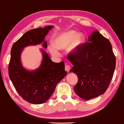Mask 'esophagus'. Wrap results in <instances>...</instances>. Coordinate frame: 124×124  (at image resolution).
<instances>
[{"label": "esophagus", "instance_id": "obj_1", "mask_svg": "<svg viewBox=\"0 0 124 124\" xmlns=\"http://www.w3.org/2000/svg\"><path fill=\"white\" fill-rule=\"evenodd\" d=\"M65 70H66V71L69 72L70 70V66L69 65H66L65 67Z\"/></svg>", "mask_w": 124, "mask_h": 124}]
</instances>
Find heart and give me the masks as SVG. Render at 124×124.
Returning a JSON list of instances; mask_svg holds the SVG:
<instances>
[{"instance_id": "1", "label": "heart", "mask_w": 124, "mask_h": 124, "mask_svg": "<svg viewBox=\"0 0 124 124\" xmlns=\"http://www.w3.org/2000/svg\"><path fill=\"white\" fill-rule=\"evenodd\" d=\"M85 41V35L83 32H77L70 30L58 34L54 40V43L48 46V50L53 56L59 55V49H66L74 53L80 47Z\"/></svg>"}]
</instances>
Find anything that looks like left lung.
I'll list each match as a JSON object with an SVG mask.
<instances>
[{
	"label": "left lung",
	"mask_w": 124,
	"mask_h": 124,
	"mask_svg": "<svg viewBox=\"0 0 124 124\" xmlns=\"http://www.w3.org/2000/svg\"><path fill=\"white\" fill-rule=\"evenodd\" d=\"M88 41L68 57L74 65L70 72L77 74L78 78L74 91L86 100L105 92L116 65L115 56L108 39L95 30L89 37Z\"/></svg>",
	"instance_id": "1"
}]
</instances>
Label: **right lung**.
I'll return each mask as SVG.
<instances>
[{
  "label": "right lung",
  "mask_w": 124,
  "mask_h": 124,
  "mask_svg": "<svg viewBox=\"0 0 124 124\" xmlns=\"http://www.w3.org/2000/svg\"><path fill=\"white\" fill-rule=\"evenodd\" d=\"M54 26H46L29 30L13 45L8 72L9 78L20 96L34 104L44 103L53 94L57 84L67 74L64 62H52L44 50L40 49L43 59L37 69L28 70L21 62V54L24 47L43 43L47 48L45 37Z\"/></svg>",
  "instance_id": "1"
}]
</instances>
